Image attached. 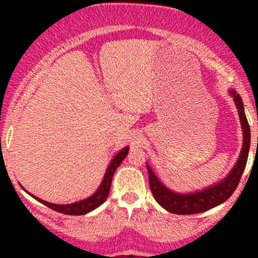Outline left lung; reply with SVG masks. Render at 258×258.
I'll return each mask as SVG.
<instances>
[{
  "label": "left lung",
  "instance_id": "left-lung-1",
  "mask_svg": "<svg viewBox=\"0 0 258 258\" xmlns=\"http://www.w3.org/2000/svg\"><path fill=\"white\" fill-rule=\"evenodd\" d=\"M230 94L233 96L234 102H235L239 111L242 132H244V144H242V149L238 162L235 164L232 172L228 174L222 182L207 189H204L201 191H197L194 194H177L171 191L170 189H167L166 186L162 184L156 178V176L150 170V167L147 166L148 174H149L150 190H152L155 200L167 211L176 215H193L207 211V210L220 205L227 199H229L230 195L234 193L236 186L239 185L241 174L244 172L245 166H246L251 136L250 126H248L246 115L244 112V104H242L240 96L235 91H230Z\"/></svg>",
  "mask_w": 258,
  "mask_h": 258
}]
</instances>
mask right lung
<instances>
[{"label":"right lung","instance_id":"right-lung-1","mask_svg":"<svg viewBox=\"0 0 258 258\" xmlns=\"http://www.w3.org/2000/svg\"><path fill=\"white\" fill-rule=\"evenodd\" d=\"M127 153H128V147L123 148L120 153L116 154V156L111 160L110 165H109L108 170H106L104 179H103L102 184L99 185L98 190H97L93 195H91L90 198H87V199L78 201V203L69 204V205H57V204L47 203V201L38 199V198L34 197V195H31V194L30 195L32 198H35L37 201L42 203L43 205L49 207V209L54 210V211L60 212V214L75 215V216L87 214V212L97 209L99 205H102V204L106 200V198H108V195H109V190H110L111 179H112V176H114V172L116 171V168L120 166V164L122 162V160L126 158Z\"/></svg>","mask_w":258,"mask_h":258}]
</instances>
